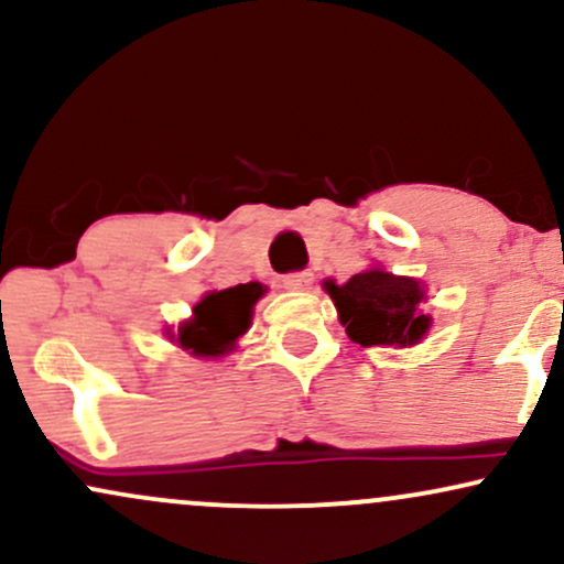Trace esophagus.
Listing matches in <instances>:
<instances>
[{
    "instance_id": "esophagus-1",
    "label": "esophagus",
    "mask_w": 564,
    "mask_h": 564,
    "mask_svg": "<svg viewBox=\"0 0 564 564\" xmlns=\"http://www.w3.org/2000/svg\"><path fill=\"white\" fill-rule=\"evenodd\" d=\"M313 286V273H307V270H302V273H289L283 278V289L289 291H304Z\"/></svg>"
}]
</instances>
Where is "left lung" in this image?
<instances>
[{
    "mask_svg": "<svg viewBox=\"0 0 564 564\" xmlns=\"http://www.w3.org/2000/svg\"><path fill=\"white\" fill-rule=\"evenodd\" d=\"M323 289L334 300L347 336L360 347H413L432 326V318L422 310L426 289L416 278L371 268L341 286L326 281Z\"/></svg>",
    "mask_w": 564,
    "mask_h": 564,
    "instance_id": "left-lung-1",
    "label": "left lung"
}]
</instances>
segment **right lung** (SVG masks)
Listing matches in <instances>:
<instances>
[{"instance_id":"right-lung-1","label":"right lung","mask_w":564,"mask_h":564,"mask_svg":"<svg viewBox=\"0 0 564 564\" xmlns=\"http://www.w3.org/2000/svg\"><path fill=\"white\" fill-rule=\"evenodd\" d=\"M262 294L264 286L257 281L209 291L193 307V318L180 323L177 334H170V339L196 358H223L251 326V310Z\"/></svg>"}]
</instances>
